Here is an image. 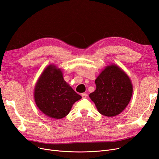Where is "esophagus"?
Returning <instances> with one entry per match:
<instances>
[{"label":"esophagus","instance_id":"obj_1","mask_svg":"<svg viewBox=\"0 0 159 159\" xmlns=\"http://www.w3.org/2000/svg\"><path fill=\"white\" fill-rule=\"evenodd\" d=\"M87 96V93H82V94H81V97H82V98H86Z\"/></svg>","mask_w":159,"mask_h":159}]
</instances>
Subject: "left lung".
<instances>
[{
	"instance_id": "obj_1",
	"label": "left lung",
	"mask_w": 159,
	"mask_h": 159,
	"mask_svg": "<svg viewBox=\"0 0 159 159\" xmlns=\"http://www.w3.org/2000/svg\"><path fill=\"white\" fill-rule=\"evenodd\" d=\"M95 82L96 89L89 94V97L98 112L108 117L121 113L133 93V85L128 74L112 64L105 68Z\"/></svg>"
}]
</instances>
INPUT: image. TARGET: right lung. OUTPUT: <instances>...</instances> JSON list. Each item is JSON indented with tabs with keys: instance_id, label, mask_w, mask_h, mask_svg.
Here are the masks:
<instances>
[{
	"instance_id": "1",
	"label": "right lung",
	"mask_w": 159,
	"mask_h": 159,
	"mask_svg": "<svg viewBox=\"0 0 159 159\" xmlns=\"http://www.w3.org/2000/svg\"><path fill=\"white\" fill-rule=\"evenodd\" d=\"M81 98L64 80L61 69L54 64L44 69L34 88L37 107L47 116L54 119L67 116L74 104Z\"/></svg>"
}]
</instances>
